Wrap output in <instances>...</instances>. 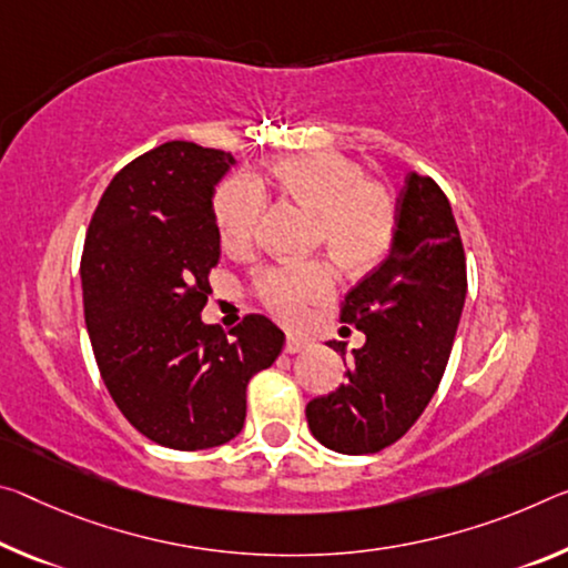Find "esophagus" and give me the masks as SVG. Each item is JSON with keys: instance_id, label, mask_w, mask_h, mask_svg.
<instances>
[{"instance_id": "1", "label": "esophagus", "mask_w": 568, "mask_h": 568, "mask_svg": "<svg viewBox=\"0 0 568 568\" xmlns=\"http://www.w3.org/2000/svg\"><path fill=\"white\" fill-rule=\"evenodd\" d=\"M308 348V341L301 338V336H287L285 338V351L287 354H301V351Z\"/></svg>"}]
</instances>
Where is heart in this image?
<instances>
[{
    "instance_id": "obj_1",
    "label": "heart",
    "mask_w": 568,
    "mask_h": 568,
    "mask_svg": "<svg viewBox=\"0 0 568 568\" xmlns=\"http://www.w3.org/2000/svg\"><path fill=\"white\" fill-rule=\"evenodd\" d=\"M275 184L316 212V245L351 273L374 267L389 252L397 232V200L384 182L364 176L362 164L336 151H313L277 161ZM214 224L222 247L242 255L255 245L265 189L252 174L224 179L214 192ZM338 270L328 257L270 265L252 281V295L270 316L298 323L311 305L336 291Z\"/></svg>"
}]
</instances>
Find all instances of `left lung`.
<instances>
[{
    "label": "left lung",
    "instance_id": "8db88e82",
    "mask_svg": "<svg viewBox=\"0 0 568 568\" xmlns=\"http://www.w3.org/2000/svg\"><path fill=\"white\" fill-rule=\"evenodd\" d=\"M467 293L465 250L437 182L412 174L397 200L392 252L341 303V323L366 333L328 397L305 407L313 437L344 455H372L407 435L443 382ZM328 346L341 351V341Z\"/></svg>",
    "mask_w": 568,
    "mask_h": 568
}]
</instances>
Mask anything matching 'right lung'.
I'll list each match as a JSON object with an SVG mask.
<instances>
[{"label":"right lung","instance_id":"right-lung-1","mask_svg":"<svg viewBox=\"0 0 568 568\" xmlns=\"http://www.w3.org/2000/svg\"><path fill=\"white\" fill-rule=\"evenodd\" d=\"M230 151L169 141L125 164L90 220L80 277L90 344L115 407L151 443L206 449L240 435L247 384L285 333L247 313L230 336L202 323L220 263L214 184Z\"/></svg>","mask_w":568,"mask_h":568}]
</instances>
